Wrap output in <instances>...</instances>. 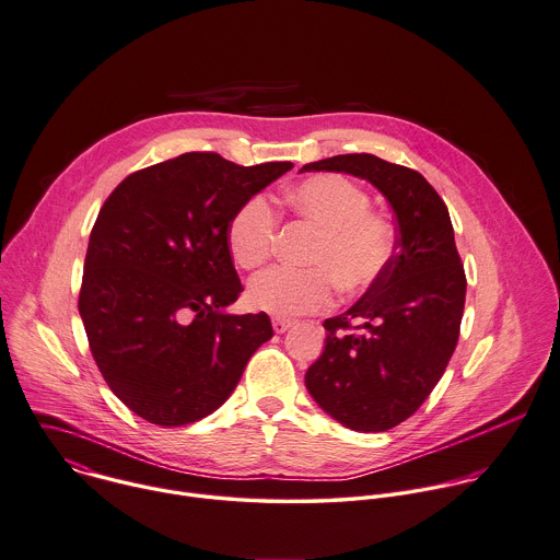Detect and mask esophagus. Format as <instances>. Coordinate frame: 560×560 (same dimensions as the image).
<instances>
[{
  "label": "esophagus",
  "instance_id": "obj_1",
  "mask_svg": "<svg viewBox=\"0 0 560 560\" xmlns=\"http://www.w3.org/2000/svg\"><path fill=\"white\" fill-rule=\"evenodd\" d=\"M292 325H294V320H290V318H283V316H275V318H272V329H275L277 334L288 331Z\"/></svg>",
  "mask_w": 560,
  "mask_h": 560
}]
</instances>
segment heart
Wrapping results in <instances>:
<instances>
[{
  "label": "heart",
  "instance_id": "heart-1",
  "mask_svg": "<svg viewBox=\"0 0 560 560\" xmlns=\"http://www.w3.org/2000/svg\"><path fill=\"white\" fill-rule=\"evenodd\" d=\"M283 205L316 229L305 268L277 266L248 285V303L277 316L307 314L331 301L334 288L353 296L371 290L395 257L393 222L371 209V196L340 174H316L283 191ZM277 213L255 194L231 215L226 244L244 270L261 268L275 253Z\"/></svg>",
  "mask_w": 560,
  "mask_h": 560
}]
</instances>
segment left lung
<instances>
[{
  "label": "left lung",
  "instance_id": "obj_1",
  "mask_svg": "<svg viewBox=\"0 0 560 560\" xmlns=\"http://www.w3.org/2000/svg\"><path fill=\"white\" fill-rule=\"evenodd\" d=\"M303 170L366 178L395 211L390 268L351 310L323 323L325 351L305 373L310 395L338 423L386 432L423 406L458 345L467 277L452 218L417 170L375 154H338Z\"/></svg>",
  "mask_w": 560,
  "mask_h": 560
}]
</instances>
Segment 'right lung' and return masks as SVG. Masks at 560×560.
Masks as SVG:
<instances>
[{"instance_id":"add662e5","label":"right lung","mask_w":560,"mask_h":560,"mask_svg":"<svg viewBox=\"0 0 560 560\" xmlns=\"http://www.w3.org/2000/svg\"><path fill=\"white\" fill-rule=\"evenodd\" d=\"M292 170L185 152L126 176L89 235L78 312L113 395L141 419L176 428L235 390L272 338L268 314L222 310L244 290L226 244L237 207Z\"/></svg>"}]
</instances>
